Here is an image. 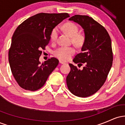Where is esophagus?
I'll list each match as a JSON object with an SVG mask.
<instances>
[{
  "label": "esophagus",
  "instance_id": "esophagus-1",
  "mask_svg": "<svg viewBox=\"0 0 125 125\" xmlns=\"http://www.w3.org/2000/svg\"><path fill=\"white\" fill-rule=\"evenodd\" d=\"M59 63H61V64H64V63H64V62H63V61H59Z\"/></svg>",
  "mask_w": 125,
  "mask_h": 125
}]
</instances>
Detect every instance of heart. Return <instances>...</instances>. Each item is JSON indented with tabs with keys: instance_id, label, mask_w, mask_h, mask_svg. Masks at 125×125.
Here are the masks:
<instances>
[{
	"instance_id": "obj_1",
	"label": "heart",
	"mask_w": 125,
	"mask_h": 125,
	"mask_svg": "<svg viewBox=\"0 0 125 125\" xmlns=\"http://www.w3.org/2000/svg\"><path fill=\"white\" fill-rule=\"evenodd\" d=\"M62 30L69 36L72 37V41L77 46H82L84 43V36L78 33L79 28L72 22H67L62 26ZM58 29L56 27L53 29L51 33L52 41H55L58 38ZM75 49L73 47H61L54 52V54L59 59L66 61L71 58L75 53Z\"/></svg>"
}]
</instances>
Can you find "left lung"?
<instances>
[{
    "label": "left lung",
    "instance_id": "8db88e82",
    "mask_svg": "<svg viewBox=\"0 0 125 125\" xmlns=\"http://www.w3.org/2000/svg\"><path fill=\"white\" fill-rule=\"evenodd\" d=\"M69 20L78 23L84 31L82 52L77 54L73 61L81 66L84 64V66L79 69L69 64L67 86L76 96H89L102 86L112 66L111 39L105 28L88 16L76 15Z\"/></svg>",
    "mask_w": 125,
    "mask_h": 125
}]
</instances>
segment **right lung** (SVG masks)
I'll return each mask as SVG.
<instances>
[{
  "label": "right lung",
  "mask_w": 125,
  "mask_h": 125,
  "mask_svg": "<svg viewBox=\"0 0 125 125\" xmlns=\"http://www.w3.org/2000/svg\"><path fill=\"white\" fill-rule=\"evenodd\" d=\"M68 13H41L27 19L17 28L9 52L11 71L19 85L27 90L35 91L45 83L56 67L59 61L49 59L41 64L42 52L51 40V33Z\"/></svg>",
  "instance_id": "add662e5"
}]
</instances>
